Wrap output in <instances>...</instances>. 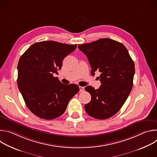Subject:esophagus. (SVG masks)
Segmentation results:
<instances>
[{"instance_id":"1","label":"esophagus","mask_w":157,"mask_h":157,"mask_svg":"<svg viewBox=\"0 0 157 157\" xmlns=\"http://www.w3.org/2000/svg\"><path fill=\"white\" fill-rule=\"evenodd\" d=\"M84 87H82V86H79V92H84Z\"/></svg>"}]
</instances>
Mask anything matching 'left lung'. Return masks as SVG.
<instances>
[{
    "instance_id": "1",
    "label": "left lung",
    "mask_w": 157,
    "mask_h": 157,
    "mask_svg": "<svg viewBox=\"0 0 157 157\" xmlns=\"http://www.w3.org/2000/svg\"><path fill=\"white\" fill-rule=\"evenodd\" d=\"M78 48L87 56L91 74L101 73L99 89L85 87L91 96L90 102L84 105L86 112L98 119L111 117L121 109L132 90L134 63L124 44L112 39L79 44Z\"/></svg>"
}]
</instances>
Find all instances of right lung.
<instances>
[{"instance_id": "obj_1", "label": "right lung", "mask_w": 157, "mask_h": 157, "mask_svg": "<svg viewBox=\"0 0 157 157\" xmlns=\"http://www.w3.org/2000/svg\"><path fill=\"white\" fill-rule=\"evenodd\" d=\"M76 47V44L43 41L33 44L20 58L18 87L29 110L38 117L51 120L61 116L79 92L78 85L63 84L53 76L61 70L63 59Z\"/></svg>"}]
</instances>
